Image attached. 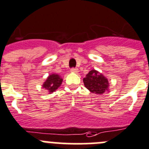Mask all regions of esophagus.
Here are the masks:
<instances>
[{
    "mask_svg": "<svg viewBox=\"0 0 149 149\" xmlns=\"http://www.w3.org/2000/svg\"><path fill=\"white\" fill-rule=\"evenodd\" d=\"M70 72H71V73H78V72H79V69L73 68L70 69Z\"/></svg>",
    "mask_w": 149,
    "mask_h": 149,
    "instance_id": "34e87169",
    "label": "esophagus"
}]
</instances>
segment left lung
I'll return each mask as SVG.
<instances>
[{
    "label": "left lung",
    "mask_w": 149,
    "mask_h": 149,
    "mask_svg": "<svg viewBox=\"0 0 149 149\" xmlns=\"http://www.w3.org/2000/svg\"><path fill=\"white\" fill-rule=\"evenodd\" d=\"M84 84L86 89L91 92L97 95H102L108 90V81L105 76L95 70L89 72L83 79Z\"/></svg>",
    "instance_id": "1"
}]
</instances>
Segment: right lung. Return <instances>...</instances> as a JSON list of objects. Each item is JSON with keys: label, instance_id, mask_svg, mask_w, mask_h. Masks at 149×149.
<instances>
[{"label": "right lung", "instance_id": "right-lung-1", "mask_svg": "<svg viewBox=\"0 0 149 149\" xmlns=\"http://www.w3.org/2000/svg\"><path fill=\"white\" fill-rule=\"evenodd\" d=\"M63 82V79L60 78L58 74H52L49 75L43 84V88L48 90L49 93H52L53 92L58 89L59 86L62 84Z\"/></svg>", "mask_w": 149, "mask_h": 149}]
</instances>
